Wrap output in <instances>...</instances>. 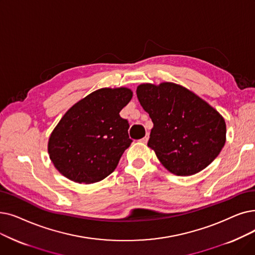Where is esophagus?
Here are the masks:
<instances>
[{"mask_svg":"<svg viewBox=\"0 0 255 255\" xmlns=\"http://www.w3.org/2000/svg\"><path fill=\"white\" fill-rule=\"evenodd\" d=\"M148 139H149V134L147 133V134H146L145 136H143L139 141H140V142H142V143H146V142L148 141Z\"/></svg>","mask_w":255,"mask_h":255,"instance_id":"1","label":"esophagus"}]
</instances>
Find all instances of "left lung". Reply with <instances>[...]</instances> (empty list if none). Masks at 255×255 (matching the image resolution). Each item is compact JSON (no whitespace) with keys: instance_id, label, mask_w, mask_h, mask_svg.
I'll return each instance as SVG.
<instances>
[{"instance_id":"left-lung-1","label":"left lung","mask_w":255,"mask_h":255,"mask_svg":"<svg viewBox=\"0 0 255 255\" xmlns=\"http://www.w3.org/2000/svg\"><path fill=\"white\" fill-rule=\"evenodd\" d=\"M136 95L153 122L148 147L171 173L194 175L223 149L224 118L195 93L179 84L162 82L142 83Z\"/></svg>"}]
</instances>
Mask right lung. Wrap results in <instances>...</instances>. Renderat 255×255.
<instances>
[{"label":"right lung","instance_id":"add662e5","mask_svg":"<svg viewBox=\"0 0 255 255\" xmlns=\"http://www.w3.org/2000/svg\"><path fill=\"white\" fill-rule=\"evenodd\" d=\"M127 87L100 88L74 104L52 131L50 159L66 178L91 184L112 174L129 148V123L120 112L131 100Z\"/></svg>","mask_w":255,"mask_h":255}]
</instances>
